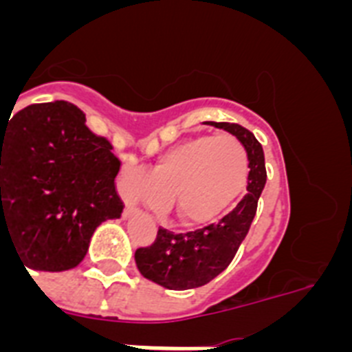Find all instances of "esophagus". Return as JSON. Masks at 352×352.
Instances as JSON below:
<instances>
[{"label": "esophagus", "mask_w": 352, "mask_h": 352, "mask_svg": "<svg viewBox=\"0 0 352 352\" xmlns=\"http://www.w3.org/2000/svg\"><path fill=\"white\" fill-rule=\"evenodd\" d=\"M135 211H138V210H135V208L130 206V204H129V206L125 208V213H123V217H125V219H130V217H132V214L135 213Z\"/></svg>", "instance_id": "obj_1"}]
</instances>
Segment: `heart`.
Wrapping results in <instances>:
<instances>
[{"label": "heart", "mask_w": 352, "mask_h": 352, "mask_svg": "<svg viewBox=\"0 0 352 352\" xmlns=\"http://www.w3.org/2000/svg\"><path fill=\"white\" fill-rule=\"evenodd\" d=\"M248 179L247 149L234 135H197L162 155L153 173L126 167L120 192L126 201L166 211L174 197L176 214L186 226L217 220L243 192Z\"/></svg>", "instance_id": "b5f03b06"}]
</instances>
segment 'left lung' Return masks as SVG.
<instances>
[{
    "mask_svg": "<svg viewBox=\"0 0 352 352\" xmlns=\"http://www.w3.org/2000/svg\"><path fill=\"white\" fill-rule=\"evenodd\" d=\"M214 129L232 133L248 155L247 194L232 211L217 223L186 234L158 229L153 245L135 250V264L144 278L173 291H185L208 284L234 259L256 217L257 201L266 185L264 151L256 135L236 123L206 121Z\"/></svg>",
    "mask_w": 352,
    "mask_h": 352,
    "instance_id": "8db88e82",
    "label": "left lung"
}]
</instances>
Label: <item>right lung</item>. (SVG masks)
I'll return each mask as SVG.
<instances>
[{"mask_svg": "<svg viewBox=\"0 0 352 352\" xmlns=\"http://www.w3.org/2000/svg\"><path fill=\"white\" fill-rule=\"evenodd\" d=\"M111 149L82 111L63 100L0 121V245L5 234L24 268H76L96 227L120 219L121 164Z\"/></svg>", "mask_w": 352, "mask_h": 352, "instance_id": "right-lung-1", "label": "right lung"}]
</instances>
